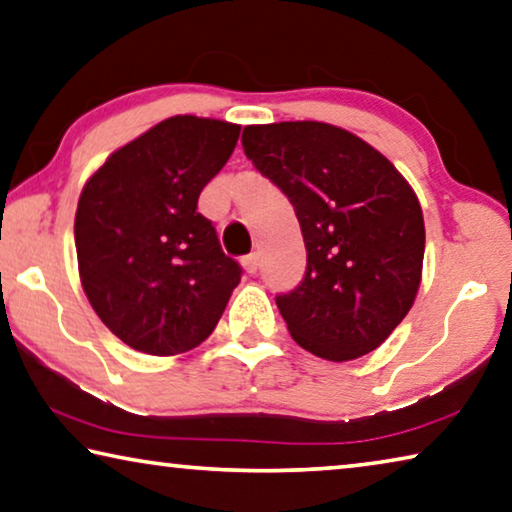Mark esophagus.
<instances>
[{"mask_svg":"<svg viewBox=\"0 0 512 512\" xmlns=\"http://www.w3.org/2000/svg\"><path fill=\"white\" fill-rule=\"evenodd\" d=\"M241 264H243V269H246V273L255 275V273H257V269H259V255H257V253H253V255H246V257L241 259Z\"/></svg>","mask_w":512,"mask_h":512,"instance_id":"1","label":"esophagus"}]
</instances>
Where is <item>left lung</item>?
Here are the masks:
<instances>
[{"mask_svg":"<svg viewBox=\"0 0 512 512\" xmlns=\"http://www.w3.org/2000/svg\"><path fill=\"white\" fill-rule=\"evenodd\" d=\"M243 152L294 205L307 266L275 296L291 337L323 360L371 353L415 303L424 216L410 184L358 136L335 125H248Z\"/></svg>","mask_w":512,"mask_h":512,"instance_id":"8db88e82","label":"left lung"}]
</instances>
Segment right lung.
Masks as SVG:
<instances>
[{
  "label": "right lung",
  "instance_id": "1",
  "mask_svg": "<svg viewBox=\"0 0 512 512\" xmlns=\"http://www.w3.org/2000/svg\"><path fill=\"white\" fill-rule=\"evenodd\" d=\"M239 132L223 120L168 118L113 152L81 191V287L104 326L134 351L196 348L239 285L241 266L196 212Z\"/></svg>",
  "mask_w": 512,
  "mask_h": 512
}]
</instances>
